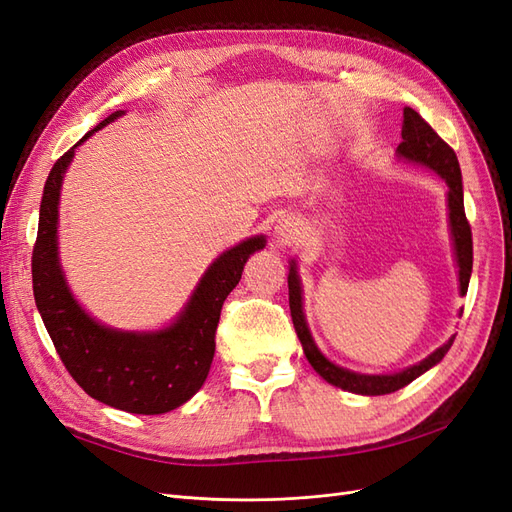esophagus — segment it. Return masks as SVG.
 Instances as JSON below:
<instances>
[{
	"label": "esophagus",
	"instance_id": "obj_1",
	"mask_svg": "<svg viewBox=\"0 0 512 512\" xmlns=\"http://www.w3.org/2000/svg\"><path fill=\"white\" fill-rule=\"evenodd\" d=\"M294 235H297V228H294L290 222H280V226H275V241L277 245H288Z\"/></svg>",
	"mask_w": 512,
	"mask_h": 512
}]
</instances>
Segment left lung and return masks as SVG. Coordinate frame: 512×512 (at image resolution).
I'll list each match as a JSON object with an SVG mask.
<instances>
[{"mask_svg": "<svg viewBox=\"0 0 512 512\" xmlns=\"http://www.w3.org/2000/svg\"><path fill=\"white\" fill-rule=\"evenodd\" d=\"M397 156L408 162H416L421 166L431 168L438 173L448 185V222H451V235L455 245V258L459 267V290L461 294L468 292L470 275H472V230L466 218V209H463V185H461V168L457 162L455 151L448 147L442 138L436 134L429 123L418 115L414 108H404V123H401V143L397 147ZM288 301H290V316L294 331H297L303 352L307 356L309 365L316 369L324 380L339 389L356 393V395H386L404 389L406 384L416 380L421 374L433 365H438L448 348L453 346L455 337L448 339L444 346L436 352H431L427 359L416 363L397 374H384V376H369V374H356V371L344 369L331 363L324 356L318 346L314 344L312 333L307 329L305 314H303V292L301 282L297 275V262H290L288 273Z\"/></svg>", "mask_w": 512, "mask_h": 512, "instance_id": "8db88e82", "label": "left lung"}]
</instances>
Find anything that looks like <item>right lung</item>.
<instances>
[{"label": "right lung", "instance_id": "add662e5", "mask_svg": "<svg viewBox=\"0 0 512 512\" xmlns=\"http://www.w3.org/2000/svg\"><path fill=\"white\" fill-rule=\"evenodd\" d=\"M121 115L123 111L108 115L51 168L32 256L34 299L61 363L89 397L123 412L164 414L203 386L215 354L222 305L239 284L247 258L267 241L262 235L252 237L215 258L183 312L162 331H117L91 318L74 299L59 265V190L74 149Z\"/></svg>", "mask_w": 512, "mask_h": 512}]
</instances>
